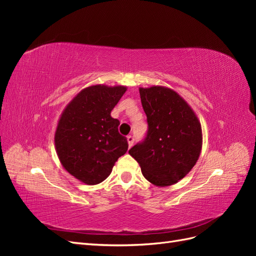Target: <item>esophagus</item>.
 <instances>
[{"label":"esophagus","instance_id":"1","mask_svg":"<svg viewBox=\"0 0 256 256\" xmlns=\"http://www.w3.org/2000/svg\"><path fill=\"white\" fill-rule=\"evenodd\" d=\"M127 142H128L129 147L132 146V145H134V136H127Z\"/></svg>","mask_w":256,"mask_h":256}]
</instances>
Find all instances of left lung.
<instances>
[{"label":"left lung","mask_w":256,"mask_h":256,"mask_svg":"<svg viewBox=\"0 0 256 256\" xmlns=\"http://www.w3.org/2000/svg\"><path fill=\"white\" fill-rule=\"evenodd\" d=\"M148 131L129 150L143 176L157 187L180 182L196 166L202 150V127L196 114L174 90L140 88Z\"/></svg>","instance_id":"obj_1"}]
</instances>
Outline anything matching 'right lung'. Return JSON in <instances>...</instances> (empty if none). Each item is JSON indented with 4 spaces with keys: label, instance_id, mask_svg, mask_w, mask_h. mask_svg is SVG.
Returning a JSON list of instances; mask_svg holds the SVG:
<instances>
[{
    "label": "right lung",
    "instance_id": "1",
    "mask_svg": "<svg viewBox=\"0 0 256 256\" xmlns=\"http://www.w3.org/2000/svg\"><path fill=\"white\" fill-rule=\"evenodd\" d=\"M126 90L122 85H92L60 114L54 134L58 157L66 171L84 184L104 182L128 150L127 138L118 132L120 120L111 116Z\"/></svg>",
    "mask_w": 256,
    "mask_h": 256
}]
</instances>
